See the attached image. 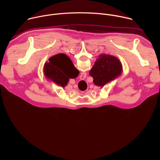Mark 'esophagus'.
Segmentation results:
<instances>
[{
    "instance_id": "esophagus-1",
    "label": "esophagus",
    "mask_w": 160,
    "mask_h": 160,
    "mask_svg": "<svg viewBox=\"0 0 160 160\" xmlns=\"http://www.w3.org/2000/svg\"><path fill=\"white\" fill-rule=\"evenodd\" d=\"M83 74L84 75L83 76L82 75ZM85 75V74H84V73H82V76H83V77H85V75Z\"/></svg>"
}]
</instances>
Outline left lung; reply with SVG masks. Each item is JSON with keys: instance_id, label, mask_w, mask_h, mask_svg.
<instances>
[{"instance_id": "left-lung-1", "label": "left lung", "mask_w": 160, "mask_h": 160, "mask_svg": "<svg viewBox=\"0 0 160 160\" xmlns=\"http://www.w3.org/2000/svg\"><path fill=\"white\" fill-rule=\"evenodd\" d=\"M122 70L119 59L110 54H102L99 56L89 74L93 77L96 86L103 87L120 77Z\"/></svg>"}]
</instances>
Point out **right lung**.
Instances as JSON below:
<instances>
[{"instance_id": "1", "label": "right lung", "mask_w": 160, "mask_h": 160, "mask_svg": "<svg viewBox=\"0 0 160 160\" xmlns=\"http://www.w3.org/2000/svg\"><path fill=\"white\" fill-rule=\"evenodd\" d=\"M49 61L44 64L45 77L62 88L68 84L70 79L77 78L79 74V71L74 66L72 60L64 54H56Z\"/></svg>"}]
</instances>
